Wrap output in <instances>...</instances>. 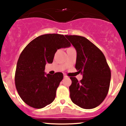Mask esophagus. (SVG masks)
<instances>
[{
  "label": "esophagus",
  "mask_w": 126,
  "mask_h": 126,
  "mask_svg": "<svg viewBox=\"0 0 126 126\" xmlns=\"http://www.w3.org/2000/svg\"><path fill=\"white\" fill-rule=\"evenodd\" d=\"M63 76H64V78H67V76H66V75H63Z\"/></svg>",
  "instance_id": "34e87169"
}]
</instances>
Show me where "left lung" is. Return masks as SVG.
Listing matches in <instances>:
<instances>
[{
	"instance_id": "1",
	"label": "left lung",
	"mask_w": 126,
	"mask_h": 126,
	"mask_svg": "<svg viewBox=\"0 0 126 126\" xmlns=\"http://www.w3.org/2000/svg\"><path fill=\"white\" fill-rule=\"evenodd\" d=\"M65 37L77 52L75 67L83 78L78 81L70 77V97L75 104L84 109H92L100 105L109 90L111 70L102 52L85 37Z\"/></svg>"
}]
</instances>
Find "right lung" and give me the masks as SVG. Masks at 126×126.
I'll list each match as a JSON object with an SVG mask.
<instances>
[{
  "instance_id": "obj_1",
  "label": "right lung",
  "mask_w": 126,
  "mask_h": 126,
  "mask_svg": "<svg viewBox=\"0 0 126 126\" xmlns=\"http://www.w3.org/2000/svg\"><path fill=\"white\" fill-rule=\"evenodd\" d=\"M70 46L63 35L44 34L34 39L22 51L17 62L15 86L20 97L29 106L39 109L54 100L63 75L46 74L45 66L53 63L58 49Z\"/></svg>"
}]
</instances>
